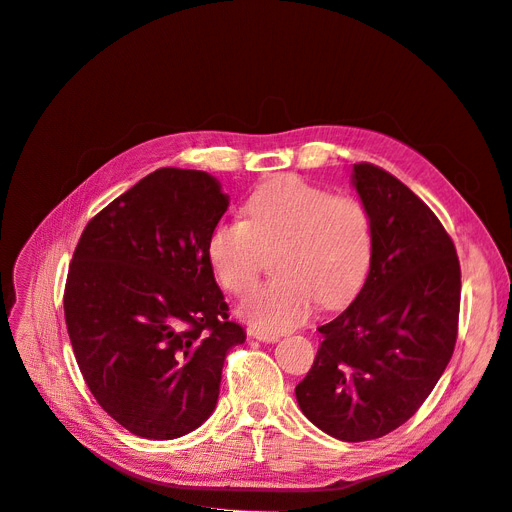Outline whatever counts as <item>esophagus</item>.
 Segmentation results:
<instances>
[{
	"label": "esophagus",
	"instance_id": "34e87169",
	"mask_svg": "<svg viewBox=\"0 0 512 512\" xmlns=\"http://www.w3.org/2000/svg\"><path fill=\"white\" fill-rule=\"evenodd\" d=\"M249 336H253L261 342H276L280 338L276 332H267V330H249Z\"/></svg>",
	"mask_w": 512,
	"mask_h": 512
}]
</instances>
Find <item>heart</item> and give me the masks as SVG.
<instances>
[{
    "label": "heart",
    "mask_w": 512,
    "mask_h": 512,
    "mask_svg": "<svg viewBox=\"0 0 512 512\" xmlns=\"http://www.w3.org/2000/svg\"><path fill=\"white\" fill-rule=\"evenodd\" d=\"M245 220H224L207 238L218 282L234 294L251 288L274 257L276 282L251 290L238 313L261 330L299 326L313 307H342L361 290L375 251L367 205L332 195L297 176L263 184L245 203Z\"/></svg>",
    "instance_id": "heart-1"
}]
</instances>
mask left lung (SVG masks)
<instances>
[{"label": "left lung", "mask_w": 512, "mask_h": 512, "mask_svg": "<svg viewBox=\"0 0 512 512\" xmlns=\"http://www.w3.org/2000/svg\"><path fill=\"white\" fill-rule=\"evenodd\" d=\"M375 251L357 299L319 326L321 344L294 388L305 417L344 442L382 438L423 405L459 334L461 265L454 242L409 186L353 166Z\"/></svg>", "instance_id": "1"}]
</instances>
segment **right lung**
Returning a JSON list of instances; mask_svg holds the SVG:
<instances>
[{"label": "right lung", "mask_w": 512, "mask_h": 512, "mask_svg": "<svg viewBox=\"0 0 512 512\" xmlns=\"http://www.w3.org/2000/svg\"><path fill=\"white\" fill-rule=\"evenodd\" d=\"M230 205L201 170L159 168L80 234L64 315L80 373L130 434L172 440L213 413L226 355L247 338L207 259Z\"/></svg>", "instance_id": "right-lung-1"}]
</instances>
